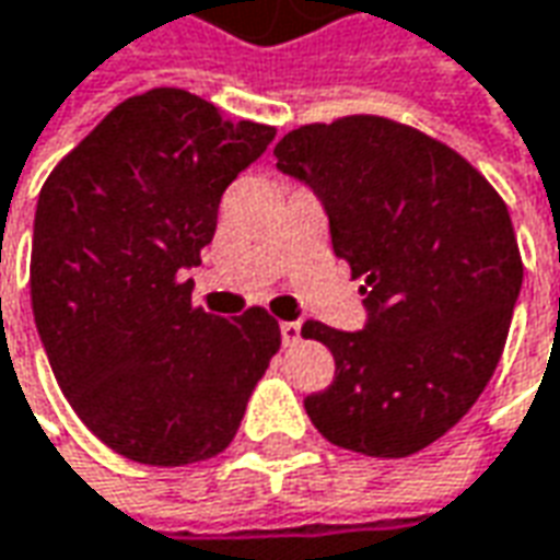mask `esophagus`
<instances>
[{"label": "esophagus", "mask_w": 560, "mask_h": 560, "mask_svg": "<svg viewBox=\"0 0 560 560\" xmlns=\"http://www.w3.org/2000/svg\"><path fill=\"white\" fill-rule=\"evenodd\" d=\"M281 342H284V346L300 342V324H296V320H281Z\"/></svg>", "instance_id": "1"}]
</instances>
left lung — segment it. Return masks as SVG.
I'll return each instance as SVG.
<instances>
[{
    "label": "left lung",
    "mask_w": 560,
    "mask_h": 560,
    "mask_svg": "<svg viewBox=\"0 0 560 560\" xmlns=\"http://www.w3.org/2000/svg\"><path fill=\"white\" fill-rule=\"evenodd\" d=\"M276 158L324 202L370 312L358 334L303 324L336 361L334 382L306 397L308 418L348 452L416 455L498 370L525 276L510 209L457 151L390 117L306 124Z\"/></svg>",
    "instance_id": "left-lung-1"
}]
</instances>
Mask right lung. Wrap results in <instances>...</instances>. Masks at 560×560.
<instances>
[{
	"label": "right lung",
	"mask_w": 560,
	"mask_h": 560,
	"mask_svg": "<svg viewBox=\"0 0 560 560\" xmlns=\"http://www.w3.org/2000/svg\"><path fill=\"white\" fill-rule=\"evenodd\" d=\"M272 139L276 127L154 88L115 105L38 194L35 327L66 400L117 455L148 467L221 455L279 351L267 308L214 318L182 279L230 182Z\"/></svg>",
	"instance_id": "add662e5"
}]
</instances>
